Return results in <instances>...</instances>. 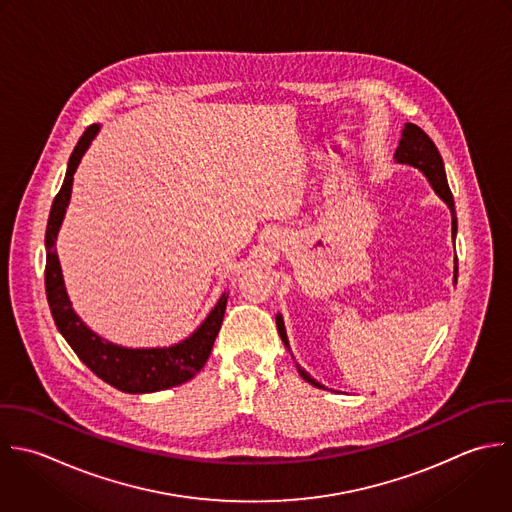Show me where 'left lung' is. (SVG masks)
Wrapping results in <instances>:
<instances>
[{
    "label": "left lung",
    "instance_id": "left-lung-1",
    "mask_svg": "<svg viewBox=\"0 0 512 512\" xmlns=\"http://www.w3.org/2000/svg\"><path fill=\"white\" fill-rule=\"evenodd\" d=\"M395 159L399 163H405V165H413L417 167L419 171L425 173V177L429 179V183L433 185L435 193L449 205L451 209V215H453V239L457 235V213H455V201H453V193L449 189V183H447V173H445V163H443V157L437 149V145L433 143V139L415 123H407L405 129H403V137L399 141V147H397V153H395ZM457 273H459V267H455V281H457ZM277 331L285 343V347L289 349V341H287V333H285V325H283V317L277 315ZM299 375L319 387V389H325L321 383H317L315 379H311L309 373H305L301 367H299Z\"/></svg>",
    "mask_w": 512,
    "mask_h": 512
}]
</instances>
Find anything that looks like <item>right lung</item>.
I'll return each mask as SVG.
<instances>
[{"label":"right lung","mask_w":512,"mask_h":512,"mask_svg":"<svg viewBox=\"0 0 512 512\" xmlns=\"http://www.w3.org/2000/svg\"><path fill=\"white\" fill-rule=\"evenodd\" d=\"M97 131H99V125L93 123L79 137L69 157L63 185L55 195L49 211L47 229H45L47 303L63 339L69 343L75 355L85 363V367H89L101 381L131 395L155 393L169 387H177L193 379L203 369V365L211 355L215 337L221 329L229 295L223 293L219 297L213 311L207 315V319L199 325V329L191 337L163 349H127V347L113 345L109 341H103L99 335H95L75 315L71 301L65 293L63 275H61V267L55 251V239L71 197L73 173L83 153L87 151L91 139L97 135Z\"/></svg>","instance_id":"add662e5"}]
</instances>
